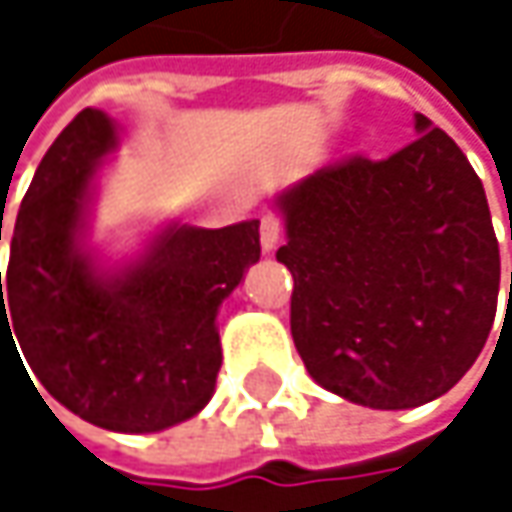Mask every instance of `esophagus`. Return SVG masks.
<instances>
[{
	"instance_id": "1",
	"label": "esophagus",
	"mask_w": 512,
	"mask_h": 512,
	"mask_svg": "<svg viewBox=\"0 0 512 512\" xmlns=\"http://www.w3.org/2000/svg\"><path fill=\"white\" fill-rule=\"evenodd\" d=\"M278 237H281V219L275 213H263L260 216V246H263V252H272Z\"/></svg>"
}]
</instances>
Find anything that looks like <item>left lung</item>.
Returning <instances> with one entry per match:
<instances>
[{
  "mask_svg": "<svg viewBox=\"0 0 512 512\" xmlns=\"http://www.w3.org/2000/svg\"><path fill=\"white\" fill-rule=\"evenodd\" d=\"M415 127L421 136L388 159L347 156L278 201L296 353L323 388L373 409L451 391L498 308L483 183L445 130L424 115Z\"/></svg>",
  "mask_w": 512,
  "mask_h": 512,
  "instance_id": "8db88e82",
  "label": "left lung"
}]
</instances>
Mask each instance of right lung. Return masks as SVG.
<instances>
[{
    "label": "right lung",
    "mask_w": 512,
    "mask_h": 512,
    "mask_svg": "<svg viewBox=\"0 0 512 512\" xmlns=\"http://www.w3.org/2000/svg\"><path fill=\"white\" fill-rule=\"evenodd\" d=\"M109 148L112 121L82 109L41 159L14 222L5 296L0 272V344L17 335L44 388L88 424L156 433L201 412L216 388V314L260 257V222L168 228L136 269L103 281L76 228Z\"/></svg>",
    "instance_id": "obj_1"
}]
</instances>
